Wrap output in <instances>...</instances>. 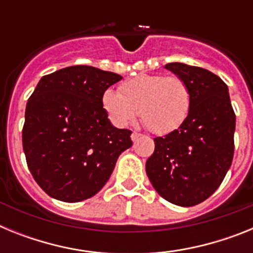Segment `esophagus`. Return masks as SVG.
I'll return each instance as SVG.
<instances>
[{
  "label": "esophagus",
  "instance_id": "1",
  "mask_svg": "<svg viewBox=\"0 0 253 253\" xmlns=\"http://www.w3.org/2000/svg\"><path fill=\"white\" fill-rule=\"evenodd\" d=\"M140 135H142V134L137 133V131H133V133H131V135H130V138H131V140H133V142H135V140H138V138H139Z\"/></svg>",
  "mask_w": 253,
  "mask_h": 253
}]
</instances>
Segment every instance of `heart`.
I'll return each instance as SVG.
<instances>
[{
  "label": "heart",
  "mask_w": 253,
  "mask_h": 253,
  "mask_svg": "<svg viewBox=\"0 0 253 253\" xmlns=\"http://www.w3.org/2000/svg\"><path fill=\"white\" fill-rule=\"evenodd\" d=\"M191 95L189 86L177 76L139 75L125 81L119 92L106 90L102 105L118 126H125L140 119L156 134L176 130L189 114Z\"/></svg>",
  "instance_id": "b5f03b06"
}]
</instances>
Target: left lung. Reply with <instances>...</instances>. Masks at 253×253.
Masks as SVG:
<instances>
[{"instance_id": "obj_1", "label": "left lung", "mask_w": 253, "mask_h": 253, "mask_svg": "<svg viewBox=\"0 0 253 253\" xmlns=\"http://www.w3.org/2000/svg\"><path fill=\"white\" fill-rule=\"evenodd\" d=\"M166 68L186 82L191 102L180 128L154 138L146 171L167 202L194 207L218 189L231 167L236 115L227 84L218 76L184 63H169Z\"/></svg>"}]
</instances>
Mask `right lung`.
Wrapping results in <instances>:
<instances>
[{
	"label": "right lung",
	"instance_id": "add662e5",
	"mask_svg": "<svg viewBox=\"0 0 253 253\" xmlns=\"http://www.w3.org/2000/svg\"><path fill=\"white\" fill-rule=\"evenodd\" d=\"M122 76L72 66L44 76L29 97L22 148L31 175L51 198L77 203L104 187L131 147V131L107 119L102 95Z\"/></svg>",
	"mask_w": 253,
	"mask_h": 253
}]
</instances>
